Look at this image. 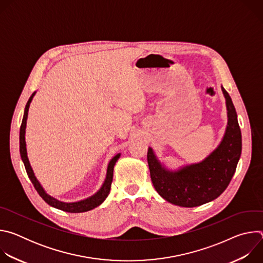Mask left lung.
Returning <instances> with one entry per match:
<instances>
[{
    "instance_id": "obj_1",
    "label": "left lung",
    "mask_w": 263,
    "mask_h": 263,
    "mask_svg": "<svg viewBox=\"0 0 263 263\" xmlns=\"http://www.w3.org/2000/svg\"><path fill=\"white\" fill-rule=\"evenodd\" d=\"M226 99L228 124L220 143L199 163L170 171L160 163L152 147L147 163L156 192L167 202L181 207H197L213 201L227 189L241 155V132L235 107L221 86Z\"/></svg>"
}]
</instances>
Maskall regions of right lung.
I'll list each match as a JSON object with an SVG mask.
<instances>
[{"label":"right lung","mask_w":263,"mask_h":263,"mask_svg":"<svg viewBox=\"0 0 263 263\" xmlns=\"http://www.w3.org/2000/svg\"><path fill=\"white\" fill-rule=\"evenodd\" d=\"M35 96V92L32 93V96L30 97V99L27 102V105L25 107V111H24V117H23V121H22V125H21V130H20V153H21V157L22 160L24 162L27 175L29 177V179L31 180L34 189L36 190V192L39 193V195L44 199V201L46 203H48L50 206L55 207L57 209L66 211V212H70V213H80V212H85V211H89L96 207H98L99 205H101L105 199L108 197L109 193H110V189H111V183H112V178H114V167L118 161V159L121 156V153L116 155L114 158H112L108 164L107 167V174H106V178L105 181L102 185L101 189L91 197L85 199V200H81L78 202H72V203H65V202H61L59 200H56L55 198L49 196L45 190L43 189V186L41 185V183L39 182V180L36 179L33 170L30 165L28 156H27V147H26V140H25V134H26V125H27V119H28V111H29V107H30V103L33 99V97Z\"/></svg>","instance_id":"add662e5"}]
</instances>
